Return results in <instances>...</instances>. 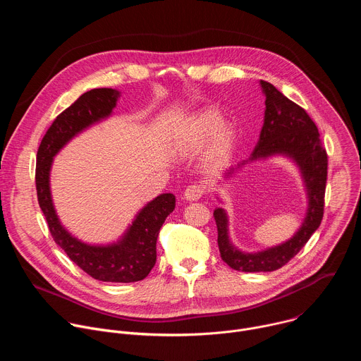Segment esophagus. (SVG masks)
<instances>
[{
  "label": "esophagus",
  "instance_id": "esophagus-1",
  "mask_svg": "<svg viewBox=\"0 0 361 361\" xmlns=\"http://www.w3.org/2000/svg\"><path fill=\"white\" fill-rule=\"evenodd\" d=\"M202 194H204L202 185H200V184H191V185H188V187L185 188V191H184V198H185L187 201H195V200L201 198Z\"/></svg>",
  "mask_w": 361,
  "mask_h": 361
}]
</instances>
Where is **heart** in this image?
<instances>
[{"mask_svg": "<svg viewBox=\"0 0 361 361\" xmlns=\"http://www.w3.org/2000/svg\"><path fill=\"white\" fill-rule=\"evenodd\" d=\"M209 140L205 149V167L212 171L224 167L237 142V131L233 124L221 123V114L216 109H205L192 116L181 128L177 148L183 152L200 149Z\"/></svg>", "mask_w": 361, "mask_h": 361, "instance_id": "heart-1", "label": "heart"}]
</instances>
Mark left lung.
Wrapping results in <instances>:
<instances>
[{
	"instance_id": "8db88e82",
	"label": "left lung",
	"mask_w": 361,
	"mask_h": 361,
	"mask_svg": "<svg viewBox=\"0 0 361 361\" xmlns=\"http://www.w3.org/2000/svg\"><path fill=\"white\" fill-rule=\"evenodd\" d=\"M266 95L264 124L259 144L255 145L250 161L266 159L274 154H283L298 166L307 195L308 209L300 230L286 243L259 252H243L228 238V220L223 209L214 210V220L219 231V250L221 259L231 269L245 273L274 271L287 264L293 257L310 240L319 228L324 214V194L327 181V152L320 140L317 126L304 109L283 95L273 84L260 81ZM243 161L226 174L230 177Z\"/></svg>"
}]
</instances>
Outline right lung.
Here are the masks:
<instances>
[{
    "mask_svg": "<svg viewBox=\"0 0 361 361\" xmlns=\"http://www.w3.org/2000/svg\"><path fill=\"white\" fill-rule=\"evenodd\" d=\"M118 97L117 90L94 88L57 116L38 147L35 187L49 233L71 262L95 280L134 283L145 279L156 264L157 237L167 216L176 207V197L167 192L149 201L117 243L90 245L73 237L61 226L49 191V170L56 154L84 128L109 117Z\"/></svg>",
    "mask_w": 361,
    "mask_h": 361,
    "instance_id": "right-lung-1",
    "label": "right lung"
}]
</instances>
